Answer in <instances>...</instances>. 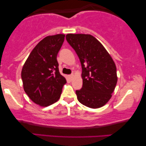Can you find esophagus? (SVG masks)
<instances>
[{"label":"esophagus","mask_w":146,"mask_h":146,"mask_svg":"<svg viewBox=\"0 0 146 146\" xmlns=\"http://www.w3.org/2000/svg\"><path fill=\"white\" fill-rule=\"evenodd\" d=\"M73 77H74V74H72L70 75V78L71 80L73 78Z\"/></svg>","instance_id":"1"}]
</instances>
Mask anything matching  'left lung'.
<instances>
[{
	"label": "left lung",
	"mask_w": 146,
	"mask_h": 146,
	"mask_svg": "<svg viewBox=\"0 0 146 146\" xmlns=\"http://www.w3.org/2000/svg\"><path fill=\"white\" fill-rule=\"evenodd\" d=\"M66 38L82 65V88L76 91L82 104L90 108L104 106L116 86V66L103 45L93 36L68 34Z\"/></svg>",
	"instance_id": "left-lung-1"
}]
</instances>
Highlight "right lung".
Returning <instances> with one entry per match:
<instances>
[{
	"label": "right lung",
	"instance_id": "add662e5",
	"mask_svg": "<svg viewBox=\"0 0 146 146\" xmlns=\"http://www.w3.org/2000/svg\"><path fill=\"white\" fill-rule=\"evenodd\" d=\"M64 37L62 34L45 37L34 48L22 69L25 92L40 106H48L58 100L66 83L56 59Z\"/></svg>",
	"mask_w": 146,
	"mask_h": 146
}]
</instances>
